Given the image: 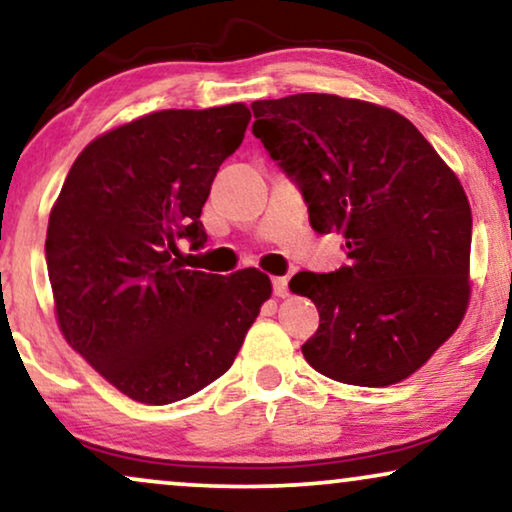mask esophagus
I'll use <instances>...</instances> for the list:
<instances>
[{"label":"esophagus","mask_w":512,"mask_h":512,"mask_svg":"<svg viewBox=\"0 0 512 512\" xmlns=\"http://www.w3.org/2000/svg\"><path fill=\"white\" fill-rule=\"evenodd\" d=\"M271 285H274V295L276 297H288L290 295L288 278H274V281H271Z\"/></svg>","instance_id":"obj_1"}]
</instances>
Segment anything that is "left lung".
I'll list each match as a JSON object with an SVG mask.
<instances>
[{
	"label": "left lung",
	"instance_id": "1",
	"mask_svg": "<svg viewBox=\"0 0 512 512\" xmlns=\"http://www.w3.org/2000/svg\"><path fill=\"white\" fill-rule=\"evenodd\" d=\"M252 114L313 231L346 238L349 264L290 281L320 313L306 363L353 386L407 379L468 306L473 217L459 177L412 121L372 102L297 93L252 102Z\"/></svg>",
	"mask_w": 512,
	"mask_h": 512
}]
</instances>
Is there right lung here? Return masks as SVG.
Here are the masks:
<instances>
[{"label": "right lung", "mask_w": 512, "mask_h": 512, "mask_svg": "<svg viewBox=\"0 0 512 512\" xmlns=\"http://www.w3.org/2000/svg\"><path fill=\"white\" fill-rule=\"evenodd\" d=\"M248 124L236 102L114 128L77 156L51 210L46 267L60 332L138 403H177L222 377L271 295L262 271H194L177 248L206 245L201 208Z\"/></svg>", "instance_id": "right-lung-1"}]
</instances>
